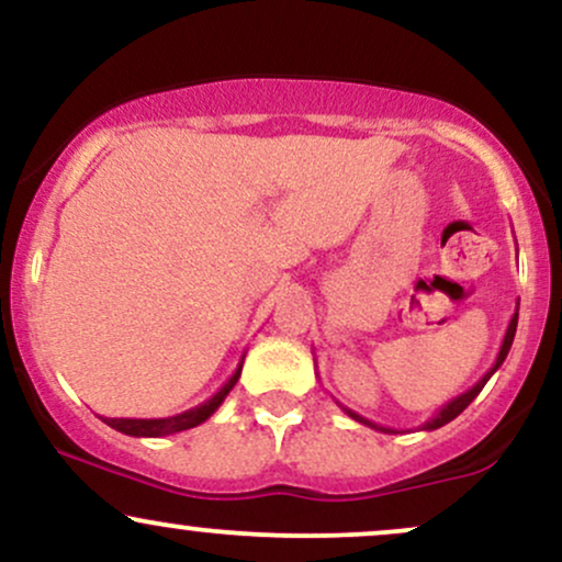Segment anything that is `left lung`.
<instances>
[{"instance_id": "left-lung-1", "label": "left lung", "mask_w": 562, "mask_h": 562, "mask_svg": "<svg viewBox=\"0 0 562 562\" xmlns=\"http://www.w3.org/2000/svg\"><path fill=\"white\" fill-rule=\"evenodd\" d=\"M515 330H518V306H515V314H513V319H509V325H507V333H505V340H502V346H499V353H496V362L492 364V370H488L486 375H483V378L479 380V383L473 385V389H468L465 393H460V396H454V398H451V402L443 404L441 409H438L436 415L430 417V420L423 425V430H436V428H441V425L451 423V420H454L457 415H460L462 409H465V406H468L470 402H473L475 396H479V393L483 391V385L488 383V378H492L494 372L499 370V367H502V362H505V359H507V353H509V346H513V338H515ZM340 409H344L346 415L351 417V420H357V423H362V425H370V428L380 430V434H396V430H393V428H383V425H378V423L367 420V417L357 415V412H351V409H348V406H344V404H340Z\"/></svg>"}]
</instances>
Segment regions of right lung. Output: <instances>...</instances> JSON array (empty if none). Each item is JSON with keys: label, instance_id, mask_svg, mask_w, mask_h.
Instances as JSON below:
<instances>
[{"label": "right lung", "instance_id": "obj_1", "mask_svg": "<svg viewBox=\"0 0 562 562\" xmlns=\"http://www.w3.org/2000/svg\"><path fill=\"white\" fill-rule=\"evenodd\" d=\"M243 359L245 353L240 357V364H237V370L232 372V378L227 383L218 389L214 396L209 398V402L192 406V409L182 412V415H173V417H156V420H134V417H105V423L111 425V428L119 430V434H126V436H137V438H158V436H171V434H179V430H190L195 428V425L205 423L211 415L222 406L224 398H227V393L235 389L237 378H240V370H243Z\"/></svg>", "mask_w": 562, "mask_h": 562}]
</instances>
